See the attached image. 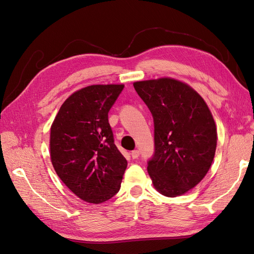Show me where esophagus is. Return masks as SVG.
I'll return each mask as SVG.
<instances>
[{"mask_svg":"<svg viewBox=\"0 0 254 254\" xmlns=\"http://www.w3.org/2000/svg\"><path fill=\"white\" fill-rule=\"evenodd\" d=\"M139 155H140L139 150H132V151H131V157H132V159H137V158H139Z\"/></svg>","mask_w":254,"mask_h":254,"instance_id":"34e87169","label":"esophagus"}]
</instances>
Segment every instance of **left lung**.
I'll return each mask as SVG.
<instances>
[{
    "label": "left lung",
    "instance_id": "left-lung-1",
    "mask_svg": "<svg viewBox=\"0 0 254 254\" xmlns=\"http://www.w3.org/2000/svg\"><path fill=\"white\" fill-rule=\"evenodd\" d=\"M155 123V155L147 171L166 197L194 189L209 172L217 130L204 99L190 84L171 77L133 82Z\"/></svg>",
    "mask_w": 254,
    "mask_h": 254
}]
</instances>
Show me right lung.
Listing matches in <instances>:
<instances>
[{"label":"right lung","mask_w":254,"mask_h":254,"mask_svg":"<svg viewBox=\"0 0 254 254\" xmlns=\"http://www.w3.org/2000/svg\"><path fill=\"white\" fill-rule=\"evenodd\" d=\"M124 84H92L68 96L51 126L54 170L81 200L98 204L121 188L127 160L114 144L108 112Z\"/></svg>","instance_id":"1"}]
</instances>
